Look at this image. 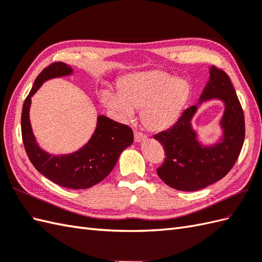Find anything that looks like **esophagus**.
<instances>
[{
    "mask_svg": "<svg viewBox=\"0 0 262 262\" xmlns=\"http://www.w3.org/2000/svg\"><path fill=\"white\" fill-rule=\"evenodd\" d=\"M134 136H135V142H137V143H139V142H142V141H144V139L146 138V135L144 133H142V132H139V130H135L134 132Z\"/></svg>",
    "mask_w": 262,
    "mask_h": 262,
    "instance_id": "esophagus-1",
    "label": "esophagus"
}]
</instances>
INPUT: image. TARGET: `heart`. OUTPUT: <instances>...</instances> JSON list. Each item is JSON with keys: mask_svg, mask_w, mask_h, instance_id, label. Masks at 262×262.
<instances>
[{"mask_svg": "<svg viewBox=\"0 0 262 262\" xmlns=\"http://www.w3.org/2000/svg\"><path fill=\"white\" fill-rule=\"evenodd\" d=\"M119 93L103 90L101 102L121 120H132L136 109L150 130L172 127L183 114L191 96V84L185 79L162 71L132 72L118 82Z\"/></svg>", "mask_w": 262, "mask_h": 262, "instance_id": "obj_1", "label": "heart"}]
</instances>
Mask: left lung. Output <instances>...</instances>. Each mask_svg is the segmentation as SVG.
I'll use <instances>...</instances> for the list:
<instances>
[{
	"mask_svg": "<svg viewBox=\"0 0 262 262\" xmlns=\"http://www.w3.org/2000/svg\"><path fill=\"white\" fill-rule=\"evenodd\" d=\"M211 99L225 102L221 122L224 135L217 143L204 146L197 139L190 120L197 105L185 109L180 119L154 135L165 150V160L156 169L164 183L175 190L193 192L215 183L233 167L245 142V115L233 84L223 70L212 66L199 103Z\"/></svg>",
	"mask_w": 262,
	"mask_h": 262,
	"instance_id": "obj_1",
	"label": "left lung"
}]
</instances>
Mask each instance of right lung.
<instances>
[{"mask_svg":"<svg viewBox=\"0 0 262 262\" xmlns=\"http://www.w3.org/2000/svg\"><path fill=\"white\" fill-rule=\"evenodd\" d=\"M72 71L71 67L63 62H53L41 71L24 100L21 130L24 148L36 171L60 186L83 190L98 184L113 171L121 151L133 144L134 134L129 126L100 115L89 142L75 153L51 155L39 147L30 124L31 97L45 81L69 76Z\"/></svg>","mask_w":262,"mask_h":262,"instance_id":"add662e5","label":"right lung"}]
</instances>
